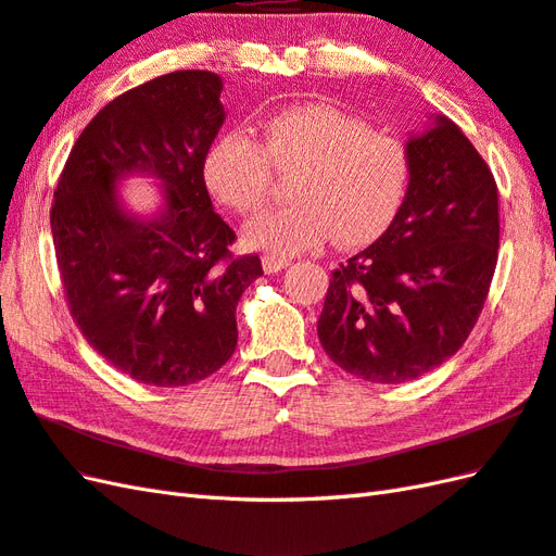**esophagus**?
Wrapping results in <instances>:
<instances>
[{
    "mask_svg": "<svg viewBox=\"0 0 556 556\" xmlns=\"http://www.w3.org/2000/svg\"><path fill=\"white\" fill-rule=\"evenodd\" d=\"M291 265L289 257H281V255H263V269L267 275H275L281 273V269H287Z\"/></svg>",
    "mask_w": 556,
    "mask_h": 556,
    "instance_id": "obj_1",
    "label": "esophagus"
}]
</instances>
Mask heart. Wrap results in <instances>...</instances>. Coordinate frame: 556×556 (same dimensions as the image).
<instances>
[{"mask_svg": "<svg viewBox=\"0 0 556 556\" xmlns=\"http://www.w3.org/2000/svg\"><path fill=\"white\" fill-rule=\"evenodd\" d=\"M273 165L289 170L293 203L255 217L247 243L277 255L317 249L337 237L355 249L379 239L403 208L409 151L395 135L369 130L359 115L321 101L279 109L263 121V144L249 132L219 135L203 163L205 185L231 211H261Z\"/></svg>", "mask_w": 556, "mask_h": 556, "instance_id": "heart-1", "label": "heart"}]
</instances>
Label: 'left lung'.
Here are the masks:
<instances>
[{
    "label": "left lung",
    "instance_id": "obj_1",
    "mask_svg": "<svg viewBox=\"0 0 556 556\" xmlns=\"http://www.w3.org/2000/svg\"><path fill=\"white\" fill-rule=\"evenodd\" d=\"M409 189L383 235L333 269L317 337L341 369L403 383L467 341L500 249L497 185L459 127L435 115L407 139Z\"/></svg>",
    "mask_w": 556,
    "mask_h": 556
}]
</instances>
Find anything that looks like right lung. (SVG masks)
Instances as JSON below:
<instances>
[{
    "label": "right lung",
    "instance_id": "add662e5",
    "mask_svg": "<svg viewBox=\"0 0 556 556\" xmlns=\"http://www.w3.org/2000/svg\"><path fill=\"white\" fill-rule=\"evenodd\" d=\"M223 77L175 71L106 103L77 137L51 205L68 309L87 343L149 386L197 383L237 348V305L263 275L231 257L237 235L213 211L203 163L225 123ZM153 176L151 218L127 212L117 185Z\"/></svg>",
    "mask_w": 556,
    "mask_h": 556
}]
</instances>
